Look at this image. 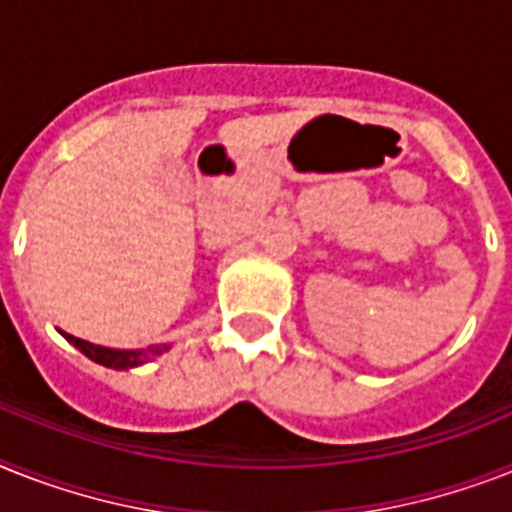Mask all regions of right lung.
<instances>
[{
    "label": "right lung",
    "instance_id": "1",
    "mask_svg": "<svg viewBox=\"0 0 512 512\" xmlns=\"http://www.w3.org/2000/svg\"><path fill=\"white\" fill-rule=\"evenodd\" d=\"M65 339H68L76 350H81L83 355L94 360V363L105 365V368H112V371H128V368H139V365L149 363L160 357L162 352L170 350V344H155V347H147V350H112V347H99V344H91L86 339H78L73 334H65L60 331Z\"/></svg>",
    "mask_w": 512,
    "mask_h": 512
}]
</instances>
